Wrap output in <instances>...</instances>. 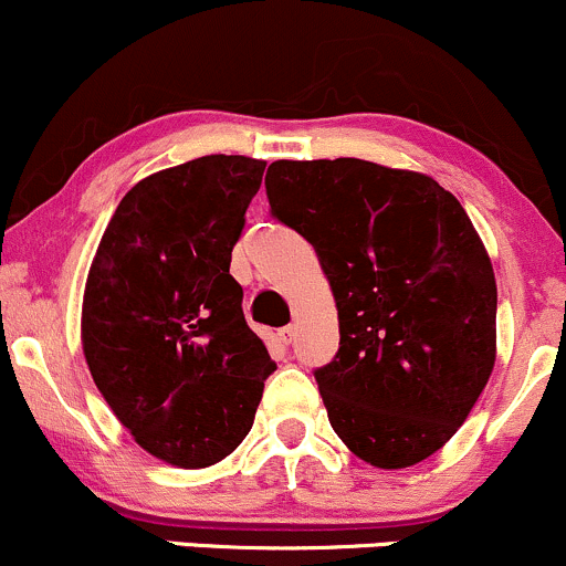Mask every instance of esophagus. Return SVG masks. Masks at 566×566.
Instances as JSON below:
<instances>
[{
    "instance_id": "1",
    "label": "esophagus",
    "mask_w": 566,
    "mask_h": 566,
    "mask_svg": "<svg viewBox=\"0 0 566 566\" xmlns=\"http://www.w3.org/2000/svg\"><path fill=\"white\" fill-rule=\"evenodd\" d=\"M277 339H281L283 345H291V342L296 339V326H283L281 332H277Z\"/></svg>"
}]
</instances>
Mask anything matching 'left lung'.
Listing matches in <instances>:
<instances>
[{"label":"left lung","instance_id":"1","mask_svg":"<svg viewBox=\"0 0 566 566\" xmlns=\"http://www.w3.org/2000/svg\"><path fill=\"white\" fill-rule=\"evenodd\" d=\"M264 187L334 291L339 350L315 371L334 433L385 471L428 460L497 355V283L465 208L430 176L355 157L277 160Z\"/></svg>","mask_w":566,"mask_h":566}]
</instances>
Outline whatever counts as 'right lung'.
Masks as SVG:
<instances>
[{"instance_id": "1", "label": "right lung", "mask_w": 566, "mask_h": 566, "mask_svg": "<svg viewBox=\"0 0 566 566\" xmlns=\"http://www.w3.org/2000/svg\"><path fill=\"white\" fill-rule=\"evenodd\" d=\"M264 160L208 155L119 200L82 300L93 382L138 447L208 468L249 436L275 360L243 315L232 249Z\"/></svg>"}]
</instances>
